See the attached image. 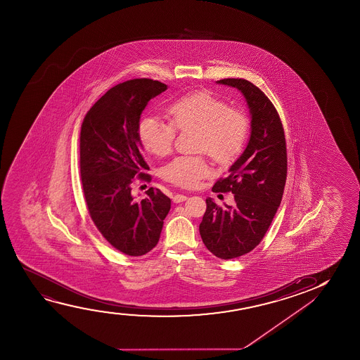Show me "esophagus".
Wrapping results in <instances>:
<instances>
[{
	"label": "esophagus",
	"instance_id": "esophagus-1",
	"mask_svg": "<svg viewBox=\"0 0 360 360\" xmlns=\"http://www.w3.org/2000/svg\"><path fill=\"white\" fill-rule=\"evenodd\" d=\"M186 199H187V195H183V194H176L172 197L173 202H184Z\"/></svg>",
	"mask_w": 360,
	"mask_h": 360
}]
</instances>
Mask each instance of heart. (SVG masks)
I'll return each instance as SVG.
<instances>
[{
	"label": "heart",
	"instance_id": "b5f03b06",
	"mask_svg": "<svg viewBox=\"0 0 360 360\" xmlns=\"http://www.w3.org/2000/svg\"><path fill=\"white\" fill-rule=\"evenodd\" d=\"M169 123L155 115H146L139 123L140 143L148 153L165 158L172 151L177 131H197L198 153H207L219 165L236 160L246 143L250 120L242 110L231 108L210 91L184 94L167 105ZM212 172L204 155L179 156L161 171L165 181L177 187L193 188Z\"/></svg>",
	"mask_w": 360,
	"mask_h": 360
}]
</instances>
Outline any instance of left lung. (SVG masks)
I'll list each match as a JSON object with an SVG mask.
<instances>
[{
	"instance_id": "1",
	"label": "left lung",
	"mask_w": 360,
	"mask_h": 360,
	"mask_svg": "<svg viewBox=\"0 0 360 360\" xmlns=\"http://www.w3.org/2000/svg\"><path fill=\"white\" fill-rule=\"evenodd\" d=\"M217 84L241 91L251 113V136L247 148L220 178L212 192H231L235 204L219 207L207 199L199 225L202 242L214 256L232 259L256 248L281 205L288 173L285 135L281 117L266 94L243 79Z\"/></svg>"
}]
</instances>
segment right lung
I'll use <instances>...</instances> for the list:
<instances>
[{
  "instance_id": "right-lung-1",
  "label": "right lung",
  "mask_w": 360,
  "mask_h": 360,
  "mask_svg": "<svg viewBox=\"0 0 360 360\" xmlns=\"http://www.w3.org/2000/svg\"><path fill=\"white\" fill-rule=\"evenodd\" d=\"M167 86L150 79L125 81L92 105L81 125L79 172L89 217L112 246L124 255L143 256L158 245L171 199L148 189L136 202L135 177L151 181L140 150V115L148 101Z\"/></svg>"
}]
</instances>
